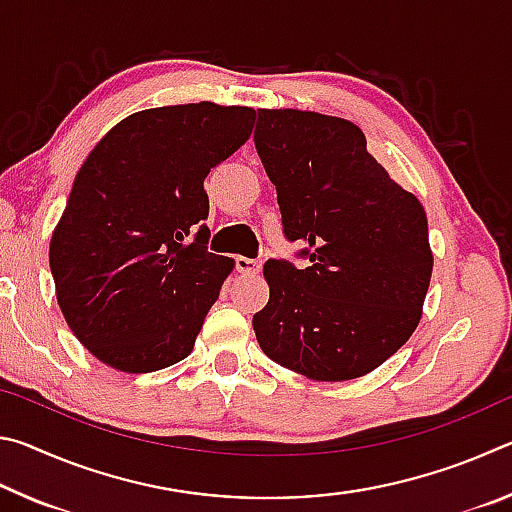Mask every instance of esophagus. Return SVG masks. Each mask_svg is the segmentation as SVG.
I'll return each mask as SVG.
<instances>
[{"instance_id":"34e87169","label":"esophagus","mask_w":512,"mask_h":512,"mask_svg":"<svg viewBox=\"0 0 512 512\" xmlns=\"http://www.w3.org/2000/svg\"><path fill=\"white\" fill-rule=\"evenodd\" d=\"M237 271L244 275H257L262 271V262H257V259H248V257H237Z\"/></svg>"}]
</instances>
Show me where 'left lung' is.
Instances as JSON below:
<instances>
[{"instance_id": "left-lung-1", "label": "left lung", "mask_w": 512, "mask_h": 512, "mask_svg": "<svg viewBox=\"0 0 512 512\" xmlns=\"http://www.w3.org/2000/svg\"><path fill=\"white\" fill-rule=\"evenodd\" d=\"M255 146L277 189L284 235L307 268L268 259L253 316L271 361L314 381L368 375L411 339L433 253L422 203L388 176L348 119L259 110Z\"/></svg>"}]
</instances>
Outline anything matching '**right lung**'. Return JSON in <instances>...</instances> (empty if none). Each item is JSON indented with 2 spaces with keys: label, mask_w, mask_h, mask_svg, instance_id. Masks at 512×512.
<instances>
[{
  "label": "right lung",
  "mask_w": 512,
  "mask_h": 512,
  "mask_svg": "<svg viewBox=\"0 0 512 512\" xmlns=\"http://www.w3.org/2000/svg\"><path fill=\"white\" fill-rule=\"evenodd\" d=\"M255 117L212 101L140 110L76 173L49 266L69 329L101 363L140 375L194 350L235 268L207 253L203 183L248 142Z\"/></svg>",
  "instance_id": "add662e5"
}]
</instances>
